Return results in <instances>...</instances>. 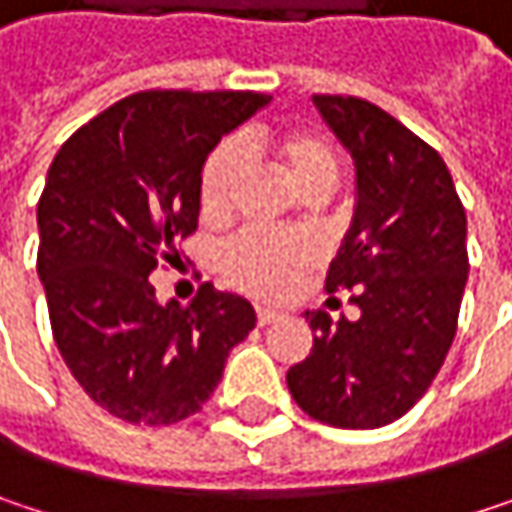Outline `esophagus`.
I'll use <instances>...</instances> for the list:
<instances>
[{
	"label": "esophagus",
	"instance_id": "1",
	"mask_svg": "<svg viewBox=\"0 0 512 512\" xmlns=\"http://www.w3.org/2000/svg\"><path fill=\"white\" fill-rule=\"evenodd\" d=\"M278 320V311H272V308H257V326H269V323H275Z\"/></svg>",
	"mask_w": 512,
	"mask_h": 512
}]
</instances>
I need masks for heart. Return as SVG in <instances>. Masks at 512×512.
Wrapping results in <instances>:
<instances>
[{
  "label": "heart",
  "instance_id": "b5f03b06",
  "mask_svg": "<svg viewBox=\"0 0 512 512\" xmlns=\"http://www.w3.org/2000/svg\"><path fill=\"white\" fill-rule=\"evenodd\" d=\"M257 151L272 159V165L293 183L305 198H323L341 177V151L335 139L317 127H287L278 133L257 136ZM240 154L231 145H219L207 156L201 171V213L210 222H222L231 213L234 189L240 183ZM323 249L314 237H269L240 234L219 255L222 278L255 299H284L302 278L317 269Z\"/></svg>",
  "mask_w": 512,
  "mask_h": 512
}]
</instances>
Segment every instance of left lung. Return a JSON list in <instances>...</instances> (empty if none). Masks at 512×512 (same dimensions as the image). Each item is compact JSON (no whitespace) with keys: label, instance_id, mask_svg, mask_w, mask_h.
Returning a JSON list of instances; mask_svg holds the SVG:
<instances>
[{"label":"left lung","instance_id":"8db88e82","mask_svg":"<svg viewBox=\"0 0 512 512\" xmlns=\"http://www.w3.org/2000/svg\"><path fill=\"white\" fill-rule=\"evenodd\" d=\"M314 106L356 162V213L326 290H350L361 317L305 311L314 347L287 388L314 421L376 430L427 394L454 344L465 207L445 159L397 118L344 94H314Z\"/></svg>","mask_w":512,"mask_h":512}]
</instances>
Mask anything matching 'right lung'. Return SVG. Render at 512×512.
Returning <instances> with one entry per match:
<instances>
[{
	"label": "right lung",
	"mask_w": 512,
	"mask_h": 512,
	"mask_svg": "<svg viewBox=\"0 0 512 512\" xmlns=\"http://www.w3.org/2000/svg\"><path fill=\"white\" fill-rule=\"evenodd\" d=\"M257 91H139L55 154L38 201V275L55 347L109 415L177 424L216 391L255 308L210 281L156 302L148 275L195 234L201 168L225 133L266 106Z\"/></svg>",
	"instance_id": "add662e5"
}]
</instances>
